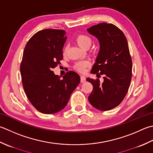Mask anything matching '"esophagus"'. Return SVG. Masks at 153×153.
I'll use <instances>...</instances> for the list:
<instances>
[{
  "label": "esophagus",
  "instance_id": "esophagus-1",
  "mask_svg": "<svg viewBox=\"0 0 153 153\" xmlns=\"http://www.w3.org/2000/svg\"><path fill=\"white\" fill-rule=\"evenodd\" d=\"M80 79H81V82H82V83L85 82L86 81V78H85V77L84 76H81Z\"/></svg>",
  "mask_w": 153,
  "mask_h": 153
}]
</instances>
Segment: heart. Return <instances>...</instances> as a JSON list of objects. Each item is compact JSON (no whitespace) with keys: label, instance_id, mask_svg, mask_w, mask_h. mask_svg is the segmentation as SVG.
I'll return each instance as SVG.
<instances>
[{"label":"heart","instance_id":"heart-1","mask_svg":"<svg viewBox=\"0 0 153 153\" xmlns=\"http://www.w3.org/2000/svg\"><path fill=\"white\" fill-rule=\"evenodd\" d=\"M76 41L77 44L82 48L83 49L87 50L89 48L92 44V39L88 35L85 34H79L77 36L76 38ZM67 48H65L64 49V53L66 52ZM89 65V62L87 60L80 61L77 62L74 65V68L76 70L81 73H84L86 71V68Z\"/></svg>","mask_w":153,"mask_h":153}]
</instances>
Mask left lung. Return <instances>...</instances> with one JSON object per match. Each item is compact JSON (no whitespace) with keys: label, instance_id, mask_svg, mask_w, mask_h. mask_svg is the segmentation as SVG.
I'll return each instance as SVG.
<instances>
[{"label":"left lung","instance_id":"obj_1","mask_svg":"<svg viewBox=\"0 0 153 153\" xmlns=\"http://www.w3.org/2000/svg\"><path fill=\"white\" fill-rule=\"evenodd\" d=\"M88 31L97 38L100 44L91 73L103 75V83L99 79L87 78L93 85L88 100L95 108L104 111L111 110L123 100L132 77V59L127 38L112 24H98L88 28Z\"/></svg>","mask_w":153,"mask_h":153}]
</instances>
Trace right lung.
<instances>
[{"label":"right lung","mask_w":153,"mask_h":153,"mask_svg":"<svg viewBox=\"0 0 153 153\" xmlns=\"http://www.w3.org/2000/svg\"><path fill=\"white\" fill-rule=\"evenodd\" d=\"M65 35L62 30H42L32 36L24 50L20 68L23 88L32 105L45 114L64 109L80 82L75 71H68L61 79L52 71L63 58Z\"/></svg>","instance_id":"right-lung-1"}]
</instances>
